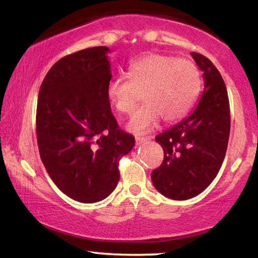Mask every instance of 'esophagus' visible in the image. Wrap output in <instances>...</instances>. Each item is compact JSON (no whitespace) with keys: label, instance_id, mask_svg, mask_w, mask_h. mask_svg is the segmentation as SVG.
Listing matches in <instances>:
<instances>
[{"label":"esophagus","instance_id":"obj_1","mask_svg":"<svg viewBox=\"0 0 258 258\" xmlns=\"http://www.w3.org/2000/svg\"><path fill=\"white\" fill-rule=\"evenodd\" d=\"M147 141H148V139H146V137H140V136L136 137V144H137V146H141V144L146 143Z\"/></svg>","mask_w":258,"mask_h":258}]
</instances>
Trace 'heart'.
Masks as SVG:
<instances>
[{
    "mask_svg": "<svg viewBox=\"0 0 258 258\" xmlns=\"http://www.w3.org/2000/svg\"><path fill=\"white\" fill-rule=\"evenodd\" d=\"M130 80L112 79L107 96L116 110L130 114L143 91L142 107L134 112L128 129L146 134L161 118L175 123L184 118L195 105L202 89V77L195 63L171 55L150 54L130 63Z\"/></svg>",
    "mask_w": 258,
    "mask_h": 258,
    "instance_id": "1",
    "label": "heart"
}]
</instances>
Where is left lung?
<instances>
[{"mask_svg": "<svg viewBox=\"0 0 258 258\" xmlns=\"http://www.w3.org/2000/svg\"><path fill=\"white\" fill-rule=\"evenodd\" d=\"M203 72L204 90L188 117L155 137L164 151L151 181L162 195L189 200L203 191L220 171L230 134L228 91L220 72L206 56L191 52Z\"/></svg>", "mask_w": 258, "mask_h": 258, "instance_id": "1", "label": "left lung"}]
</instances>
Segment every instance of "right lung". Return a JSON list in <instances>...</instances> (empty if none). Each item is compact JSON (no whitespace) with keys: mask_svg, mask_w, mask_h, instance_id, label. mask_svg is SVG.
Returning <instances> with one entry per match:
<instances>
[{"mask_svg":"<svg viewBox=\"0 0 258 258\" xmlns=\"http://www.w3.org/2000/svg\"><path fill=\"white\" fill-rule=\"evenodd\" d=\"M108 47L67 55L41 84L36 136L41 160L57 188L81 203L104 200L117 185L118 161L135 137L118 128L107 96Z\"/></svg>","mask_w":258,"mask_h":258,"instance_id":"right-lung-1","label":"right lung"}]
</instances>
